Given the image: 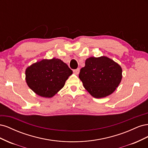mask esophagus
I'll use <instances>...</instances> for the list:
<instances>
[{
	"mask_svg": "<svg viewBox=\"0 0 148 148\" xmlns=\"http://www.w3.org/2000/svg\"><path fill=\"white\" fill-rule=\"evenodd\" d=\"M73 72H74V73L77 74V75L79 74V69L78 68V69H77L73 70Z\"/></svg>",
	"mask_w": 148,
	"mask_h": 148,
	"instance_id": "esophagus-1",
	"label": "esophagus"
}]
</instances>
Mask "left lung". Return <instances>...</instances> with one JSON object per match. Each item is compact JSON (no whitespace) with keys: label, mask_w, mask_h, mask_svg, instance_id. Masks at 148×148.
I'll list each match as a JSON object with an SVG mask.
<instances>
[{"label":"left lung","mask_w":148,"mask_h":148,"mask_svg":"<svg viewBox=\"0 0 148 148\" xmlns=\"http://www.w3.org/2000/svg\"><path fill=\"white\" fill-rule=\"evenodd\" d=\"M120 66L107 57H89L80 70L79 78L84 88L96 98L112 93L122 79Z\"/></svg>","instance_id":"obj_1"}]
</instances>
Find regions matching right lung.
<instances>
[{
    "label": "right lung",
    "mask_w": 148,
    "mask_h": 148,
    "mask_svg": "<svg viewBox=\"0 0 148 148\" xmlns=\"http://www.w3.org/2000/svg\"><path fill=\"white\" fill-rule=\"evenodd\" d=\"M73 73L60 59L53 58L36 62L26 70V81L38 95L51 97L64 86L66 80Z\"/></svg>",
    "instance_id": "1"
}]
</instances>
